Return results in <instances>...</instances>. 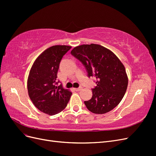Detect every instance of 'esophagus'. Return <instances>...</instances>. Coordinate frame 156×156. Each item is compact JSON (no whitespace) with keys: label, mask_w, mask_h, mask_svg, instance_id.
<instances>
[{"label":"esophagus","mask_w":156,"mask_h":156,"mask_svg":"<svg viewBox=\"0 0 156 156\" xmlns=\"http://www.w3.org/2000/svg\"><path fill=\"white\" fill-rule=\"evenodd\" d=\"M83 89V88L82 87H79V88H75V91H77V92H78V91H80V90H81Z\"/></svg>","instance_id":"1"}]
</instances>
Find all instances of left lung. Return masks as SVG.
<instances>
[{"label": "left lung", "mask_w": 156, "mask_h": 156, "mask_svg": "<svg viewBox=\"0 0 156 156\" xmlns=\"http://www.w3.org/2000/svg\"><path fill=\"white\" fill-rule=\"evenodd\" d=\"M71 53L85 66L88 77H95L92 97L84 101L88 109L101 115L119 104L126 92L128 77L124 64L111 50L98 44L75 47Z\"/></svg>", "instance_id": "left-lung-1"}]
</instances>
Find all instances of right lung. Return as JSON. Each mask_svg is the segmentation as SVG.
<instances>
[{"label":"right lung","mask_w":156,"mask_h":156,"mask_svg":"<svg viewBox=\"0 0 156 156\" xmlns=\"http://www.w3.org/2000/svg\"><path fill=\"white\" fill-rule=\"evenodd\" d=\"M72 48L54 45L45 49L33 63L27 79L28 94L33 104L49 115H55L67 106L72 92L56 82L60 60Z\"/></svg>","instance_id":"right-lung-1"}]
</instances>
